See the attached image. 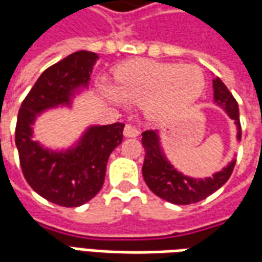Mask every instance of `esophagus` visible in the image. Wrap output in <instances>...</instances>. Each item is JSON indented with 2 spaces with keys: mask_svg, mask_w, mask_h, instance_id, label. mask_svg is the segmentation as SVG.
Segmentation results:
<instances>
[{
  "mask_svg": "<svg viewBox=\"0 0 262 262\" xmlns=\"http://www.w3.org/2000/svg\"><path fill=\"white\" fill-rule=\"evenodd\" d=\"M139 133H140L139 129L132 125H126L125 129H123V135H125L126 137H136L139 136Z\"/></svg>",
  "mask_w": 262,
  "mask_h": 262,
  "instance_id": "34e87169",
  "label": "esophagus"
}]
</instances>
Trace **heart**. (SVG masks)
<instances>
[{
    "label": "heart",
    "mask_w": 262,
    "mask_h": 262,
    "mask_svg": "<svg viewBox=\"0 0 262 262\" xmlns=\"http://www.w3.org/2000/svg\"><path fill=\"white\" fill-rule=\"evenodd\" d=\"M118 91L109 88L116 103L144 105L150 119L167 122L180 118L201 97L205 78L196 66L135 60L116 71Z\"/></svg>",
    "instance_id": "heart-1"
}]
</instances>
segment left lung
Segmentation results:
<instances>
[{
  "label": "left lung",
  "mask_w": 262,
  "mask_h": 262,
  "mask_svg": "<svg viewBox=\"0 0 262 262\" xmlns=\"http://www.w3.org/2000/svg\"><path fill=\"white\" fill-rule=\"evenodd\" d=\"M213 101L214 103L225 109L230 119L234 120L237 126V140L242 139V126L238 105L227 86L219 77L213 78ZM142 143L146 156L143 163V178L150 188V191L167 202L176 205H189L202 201L222 185H225L230 178L236 159H233L222 171L208 178H192L184 176L174 168L160 143L159 130H146L142 133Z\"/></svg>",
  "instance_id": "1"
}]
</instances>
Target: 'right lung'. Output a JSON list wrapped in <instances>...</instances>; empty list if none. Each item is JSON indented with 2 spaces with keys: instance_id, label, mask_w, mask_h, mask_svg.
I'll use <instances>...</instances> for the list:
<instances>
[{
  "instance_id": "right-lung-1",
  "label": "right lung",
  "mask_w": 262,
  "mask_h": 262,
  "mask_svg": "<svg viewBox=\"0 0 262 262\" xmlns=\"http://www.w3.org/2000/svg\"><path fill=\"white\" fill-rule=\"evenodd\" d=\"M97 53L80 50L60 60L37 78L20 105L15 129L24 177L40 196L66 208L81 206L102 188L111 153L123 140V123L92 125L73 147L52 150L33 140L37 116L48 109L71 106V99L88 88Z\"/></svg>"
}]
</instances>
